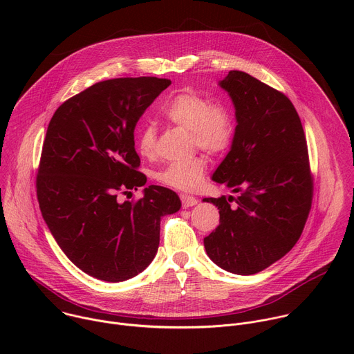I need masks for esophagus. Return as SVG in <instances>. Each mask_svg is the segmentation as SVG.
Listing matches in <instances>:
<instances>
[{
  "label": "esophagus",
  "instance_id": "1",
  "mask_svg": "<svg viewBox=\"0 0 354 354\" xmlns=\"http://www.w3.org/2000/svg\"><path fill=\"white\" fill-rule=\"evenodd\" d=\"M180 201H182V206L186 207H193L197 205V198L189 194H180Z\"/></svg>",
  "mask_w": 354,
  "mask_h": 354
}]
</instances>
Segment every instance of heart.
Returning <instances> with one entry per match:
<instances>
[{
  "instance_id": "heart-1",
  "label": "heart",
  "mask_w": 354,
  "mask_h": 354,
  "mask_svg": "<svg viewBox=\"0 0 354 354\" xmlns=\"http://www.w3.org/2000/svg\"><path fill=\"white\" fill-rule=\"evenodd\" d=\"M162 116L190 131L193 142L209 153L225 151L234 138V119L230 108L212 100L194 89H182L169 96L161 106ZM136 144L142 157H153L157 144V129L144 122L136 131ZM207 169L205 157L168 164L157 174V179L178 190H194L203 183Z\"/></svg>"
}]
</instances>
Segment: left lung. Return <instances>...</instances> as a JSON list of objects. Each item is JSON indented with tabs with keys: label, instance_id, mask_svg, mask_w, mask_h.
<instances>
[{
	"label": "left lung",
	"instance_id": "8db88e82",
	"mask_svg": "<svg viewBox=\"0 0 354 354\" xmlns=\"http://www.w3.org/2000/svg\"><path fill=\"white\" fill-rule=\"evenodd\" d=\"M218 85L232 100L236 127L212 179L238 196L203 198L220 210L205 248L221 269L255 274L281 259L304 230L314 189L307 140L284 93L243 71H230Z\"/></svg>",
	"mask_w": 354,
	"mask_h": 354
}]
</instances>
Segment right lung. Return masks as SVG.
Segmentation results:
<instances>
[{
  "instance_id": "1",
  "label": "right lung",
  "mask_w": 354,
  "mask_h": 354,
  "mask_svg": "<svg viewBox=\"0 0 354 354\" xmlns=\"http://www.w3.org/2000/svg\"><path fill=\"white\" fill-rule=\"evenodd\" d=\"M171 85L157 77L93 84L55 112L36 178L41 216L67 258L84 273L111 283L141 273L160 245L161 217L180 198L151 185L138 201H119L145 185L138 172L134 129Z\"/></svg>"
}]
</instances>
